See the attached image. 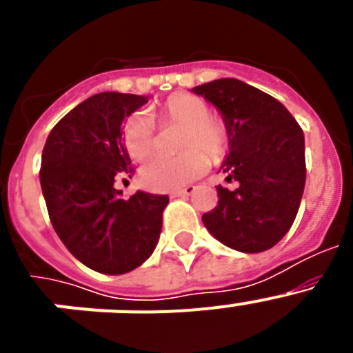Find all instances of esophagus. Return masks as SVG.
<instances>
[{
    "mask_svg": "<svg viewBox=\"0 0 353 353\" xmlns=\"http://www.w3.org/2000/svg\"><path fill=\"white\" fill-rule=\"evenodd\" d=\"M196 187L194 185H187L183 189H179V191L171 192V198H187V196H191L194 192Z\"/></svg>",
    "mask_w": 353,
    "mask_h": 353,
    "instance_id": "esophagus-1",
    "label": "esophagus"
}]
</instances>
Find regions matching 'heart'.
I'll use <instances>...</instances> for the list:
<instances>
[{
	"label": "heart",
	"mask_w": 353,
	"mask_h": 353,
	"mask_svg": "<svg viewBox=\"0 0 353 353\" xmlns=\"http://www.w3.org/2000/svg\"><path fill=\"white\" fill-rule=\"evenodd\" d=\"M207 102L191 93H174L154 113L161 125H182L176 155H155L139 170V180L150 191H176L194 182L212 161H219L228 150L226 127L219 120L208 117ZM121 141L134 161H141L154 148V125L150 118L134 113L123 123Z\"/></svg>",
	"instance_id": "heart-1"
}]
</instances>
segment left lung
<instances>
[{"label":"left lung","instance_id":"obj_1","mask_svg":"<svg viewBox=\"0 0 353 353\" xmlns=\"http://www.w3.org/2000/svg\"><path fill=\"white\" fill-rule=\"evenodd\" d=\"M219 109L230 154L223 164L236 189L217 185V207L203 214L215 239L240 252H261L288 233L305 185L304 132L269 93L239 79L192 88Z\"/></svg>","mask_w":353,"mask_h":353}]
</instances>
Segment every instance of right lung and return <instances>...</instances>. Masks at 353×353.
<instances>
[{
    "label": "right lung",
    "instance_id": "right-lung-1",
    "mask_svg": "<svg viewBox=\"0 0 353 353\" xmlns=\"http://www.w3.org/2000/svg\"><path fill=\"white\" fill-rule=\"evenodd\" d=\"M148 99L104 92L65 114L42 152L40 185L65 248L102 274H125L154 252L170 198L138 191L121 198L114 183L134 173L121 123Z\"/></svg>",
    "mask_w": 353,
    "mask_h": 353
}]
</instances>
